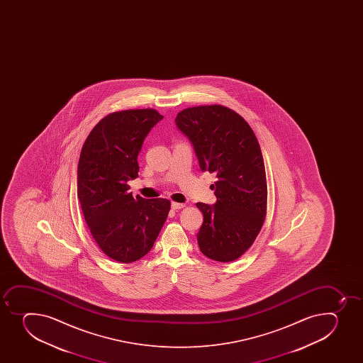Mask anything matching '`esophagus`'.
<instances>
[{
    "mask_svg": "<svg viewBox=\"0 0 363 363\" xmlns=\"http://www.w3.org/2000/svg\"><path fill=\"white\" fill-rule=\"evenodd\" d=\"M184 203H177V202H172V209L174 211H177V209L184 208Z\"/></svg>",
    "mask_w": 363,
    "mask_h": 363,
    "instance_id": "esophagus-1",
    "label": "esophagus"
}]
</instances>
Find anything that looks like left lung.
<instances>
[{"instance_id": "left-lung-1", "label": "left lung", "mask_w": 363, "mask_h": 363, "mask_svg": "<svg viewBox=\"0 0 363 363\" xmlns=\"http://www.w3.org/2000/svg\"><path fill=\"white\" fill-rule=\"evenodd\" d=\"M175 123L202 172L218 177L211 186L216 203H196L203 214L199 247L216 262H233L251 247L265 220L267 184L258 140L240 115L223 105L184 108Z\"/></svg>"}]
</instances>
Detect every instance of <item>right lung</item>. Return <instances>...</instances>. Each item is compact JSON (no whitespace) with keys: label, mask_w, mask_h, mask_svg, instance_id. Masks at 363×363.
<instances>
[{"label":"right lung","mask_w":363,"mask_h":363,"mask_svg":"<svg viewBox=\"0 0 363 363\" xmlns=\"http://www.w3.org/2000/svg\"><path fill=\"white\" fill-rule=\"evenodd\" d=\"M162 118L154 108L110 113L80 152L77 194L84 218L101 251L123 264L150 251L170 211L167 199L133 198L128 184L138 176L144 138Z\"/></svg>","instance_id":"right-lung-1"}]
</instances>
